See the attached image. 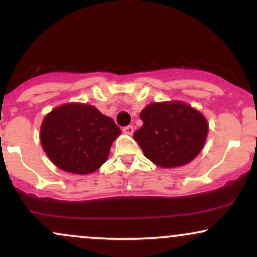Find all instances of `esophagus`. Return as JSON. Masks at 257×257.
<instances>
[{"label":"esophagus","instance_id":"obj_1","mask_svg":"<svg viewBox=\"0 0 257 257\" xmlns=\"http://www.w3.org/2000/svg\"><path fill=\"white\" fill-rule=\"evenodd\" d=\"M122 131L125 132V134H127V135H132V132H134V127H132L131 125L125 126V127L122 128Z\"/></svg>","mask_w":257,"mask_h":257}]
</instances>
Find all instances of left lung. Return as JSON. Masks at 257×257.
Returning <instances> with one entry per match:
<instances>
[{
  "instance_id": "obj_1",
  "label": "left lung",
  "mask_w": 257,
  "mask_h": 257,
  "mask_svg": "<svg viewBox=\"0 0 257 257\" xmlns=\"http://www.w3.org/2000/svg\"><path fill=\"white\" fill-rule=\"evenodd\" d=\"M143 125L134 139L150 161L163 168L180 167L195 158L208 132L206 118L184 103H153L141 111Z\"/></svg>"
}]
</instances>
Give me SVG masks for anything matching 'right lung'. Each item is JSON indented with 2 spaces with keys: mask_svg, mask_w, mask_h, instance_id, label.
Segmentation results:
<instances>
[{
  "mask_svg": "<svg viewBox=\"0 0 257 257\" xmlns=\"http://www.w3.org/2000/svg\"><path fill=\"white\" fill-rule=\"evenodd\" d=\"M121 130L111 117L87 104H66L44 118L40 141L50 161L73 174L95 172L109 157Z\"/></svg>",
  "mask_w": 257,
  "mask_h": 257,
  "instance_id": "obj_1",
  "label": "right lung"
}]
</instances>
